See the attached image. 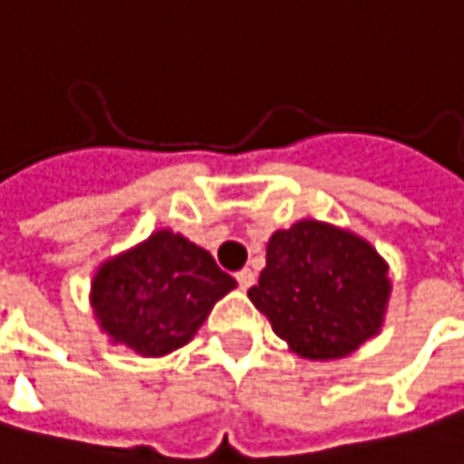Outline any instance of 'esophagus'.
<instances>
[{
    "label": "esophagus",
    "mask_w": 464,
    "mask_h": 464,
    "mask_svg": "<svg viewBox=\"0 0 464 464\" xmlns=\"http://www.w3.org/2000/svg\"><path fill=\"white\" fill-rule=\"evenodd\" d=\"M236 281H238V286L246 291V288L255 284V273H252L249 267H244V270H238V273H236Z\"/></svg>",
    "instance_id": "obj_1"
}]
</instances>
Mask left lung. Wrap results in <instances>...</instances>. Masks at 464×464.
<instances>
[{
	"label": "left lung",
	"instance_id": "1",
	"mask_svg": "<svg viewBox=\"0 0 464 464\" xmlns=\"http://www.w3.org/2000/svg\"><path fill=\"white\" fill-rule=\"evenodd\" d=\"M389 267L360 236L302 220L267 241V265L249 299L307 360H339L378 334Z\"/></svg>",
	"mask_w": 464,
	"mask_h": 464
}]
</instances>
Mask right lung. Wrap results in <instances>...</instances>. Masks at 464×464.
Returning a JSON list of instances; mask_svg holds the SVG:
<instances>
[{
  "mask_svg": "<svg viewBox=\"0 0 464 464\" xmlns=\"http://www.w3.org/2000/svg\"><path fill=\"white\" fill-rule=\"evenodd\" d=\"M231 288L236 281L209 252L178 233L157 231L99 267L92 302L112 341L162 357L191 339Z\"/></svg>",
  "mask_w": 464,
  "mask_h": 464,
  "instance_id": "1",
  "label": "right lung"
}]
</instances>
